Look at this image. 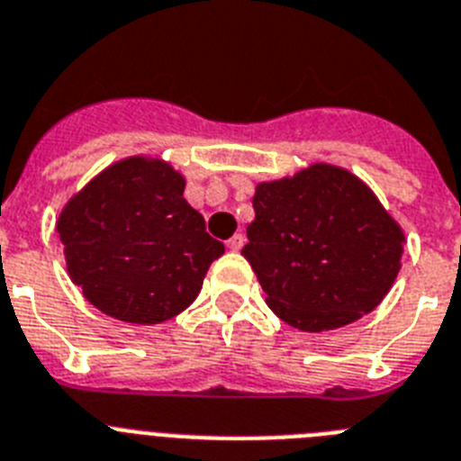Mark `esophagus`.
Instances as JSON below:
<instances>
[{
    "label": "esophagus",
    "instance_id": "esophagus-1",
    "mask_svg": "<svg viewBox=\"0 0 461 461\" xmlns=\"http://www.w3.org/2000/svg\"><path fill=\"white\" fill-rule=\"evenodd\" d=\"M243 243H246V236H243V234H234L230 239V241H227V248H230V250H241Z\"/></svg>",
    "mask_w": 461,
    "mask_h": 461
}]
</instances>
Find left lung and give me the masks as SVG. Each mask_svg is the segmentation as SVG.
<instances>
[{"label":"left lung","instance_id":"obj_1","mask_svg":"<svg viewBox=\"0 0 461 461\" xmlns=\"http://www.w3.org/2000/svg\"><path fill=\"white\" fill-rule=\"evenodd\" d=\"M241 255L287 325L325 331L371 313L399 274L402 227L350 171L313 164L259 183Z\"/></svg>","mask_w":461,"mask_h":461}]
</instances>
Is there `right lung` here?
<instances>
[{
	"instance_id": "obj_1",
	"label": "right lung",
	"mask_w": 461,
	"mask_h": 461,
	"mask_svg": "<svg viewBox=\"0 0 461 461\" xmlns=\"http://www.w3.org/2000/svg\"><path fill=\"white\" fill-rule=\"evenodd\" d=\"M185 178L162 159L115 162L59 213L71 280L102 313L158 325L185 311L225 246L183 197Z\"/></svg>"
}]
</instances>
